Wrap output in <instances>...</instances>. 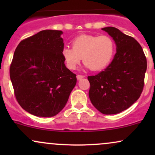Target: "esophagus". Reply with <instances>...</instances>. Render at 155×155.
Instances as JSON below:
<instances>
[{
    "instance_id": "obj_1",
    "label": "esophagus",
    "mask_w": 155,
    "mask_h": 155,
    "mask_svg": "<svg viewBox=\"0 0 155 155\" xmlns=\"http://www.w3.org/2000/svg\"><path fill=\"white\" fill-rule=\"evenodd\" d=\"M84 77V76H82V75H77V76H76V79H77L78 80H80V79H83Z\"/></svg>"
}]
</instances>
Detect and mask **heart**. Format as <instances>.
<instances>
[{
	"instance_id": "1",
	"label": "heart",
	"mask_w": 155,
	"mask_h": 155,
	"mask_svg": "<svg viewBox=\"0 0 155 155\" xmlns=\"http://www.w3.org/2000/svg\"><path fill=\"white\" fill-rule=\"evenodd\" d=\"M115 49L114 41L109 35H82L74 39L72 48H63L62 56L69 69H75L82 58L89 69L97 71L109 65Z\"/></svg>"
}]
</instances>
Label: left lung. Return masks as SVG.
I'll return each mask as SVG.
<instances>
[{
  "instance_id": "obj_1",
  "label": "left lung",
  "mask_w": 155,
  "mask_h": 155,
  "mask_svg": "<svg viewBox=\"0 0 155 155\" xmlns=\"http://www.w3.org/2000/svg\"><path fill=\"white\" fill-rule=\"evenodd\" d=\"M114 40L117 52L109 65L90 76L89 97L104 114H116L139 98L144 86L147 58L139 43L114 27L102 28Z\"/></svg>"
}]
</instances>
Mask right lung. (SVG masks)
<instances>
[{
    "label": "right lung",
    "mask_w": 155,
    "mask_h": 155,
    "mask_svg": "<svg viewBox=\"0 0 155 155\" xmlns=\"http://www.w3.org/2000/svg\"><path fill=\"white\" fill-rule=\"evenodd\" d=\"M63 32L41 31L21 41L10 65V79L18 104L28 113L50 117L65 107L76 75L62 56Z\"/></svg>",
    "instance_id": "1"
}]
</instances>
